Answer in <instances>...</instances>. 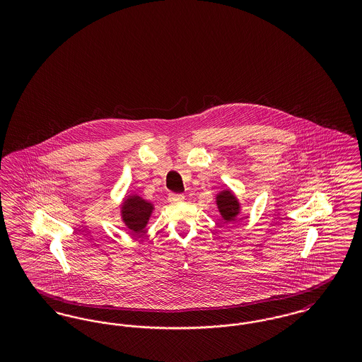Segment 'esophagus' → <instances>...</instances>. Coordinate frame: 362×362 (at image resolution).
Here are the masks:
<instances>
[{
  "label": "esophagus",
  "mask_w": 362,
  "mask_h": 362,
  "mask_svg": "<svg viewBox=\"0 0 362 362\" xmlns=\"http://www.w3.org/2000/svg\"><path fill=\"white\" fill-rule=\"evenodd\" d=\"M168 201H170L171 204H180V202L185 201V195H183V194H170Z\"/></svg>",
  "instance_id": "34e87169"
}]
</instances>
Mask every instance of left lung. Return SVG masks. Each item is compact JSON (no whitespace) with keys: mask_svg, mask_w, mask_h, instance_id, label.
<instances>
[{"mask_svg":"<svg viewBox=\"0 0 362 362\" xmlns=\"http://www.w3.org/2000/svg\"><path fill=\"white\" fill-rule=\"evenodd\" d=\"M217 206H218V210H220L223 218L228 223L235 221L239 211H240V205H239L236 197L229 189L221 191L217 195Z\"/></svg>","mask_w":362,"mask_h":362,"instance_id":"8db88e82","label":"left lung"}]
</instances>
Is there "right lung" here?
<instances>
[{
	"instance_id": "1",
	"label": "right lung",
	"mask_w": 362,
	"mask_h": 362,
	"mask_svg": "<svg viewBox=\"0 0 362 362\" xmlns=\"http://www.w3.org/2000/svg\"><path fill=\"white\" fill-rule=\"evenodd\" d=\"M153 205L138 195H130L122 205V218L134 233L142 232L152 214Z\"/></svg>"
}]
</instances>
